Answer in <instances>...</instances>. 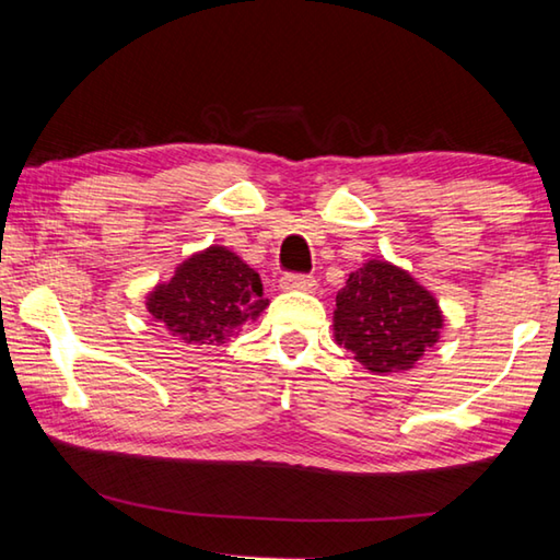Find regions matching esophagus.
<instances>
[{
  "label": "esophagus",
  "mask_w": 560,
  "mask_h": 560,
  "mask_svg": "<svg viewBox=\"0 0 560 560\" xmlns=\"http://www.w3.org/2000/svg\"><path fill=\"white\" fill-rule=\"evenodd\" d=\"M279 283L283 291H308V293H314L318 287L316 279L306 277V273H283Z\"/></svg>",
  "instance_id": "esophagus-1"
}]
</instances>
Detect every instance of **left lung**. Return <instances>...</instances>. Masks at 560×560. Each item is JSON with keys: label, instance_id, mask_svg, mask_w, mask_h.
Listing matches in <instances>:
<instances>
[{"label": "left lung", "instance_id": "8db88e82", "mask_svg": "<svg viewBox=\"0 0 560 560\" xmlns=\"http://www.w3.org/2000/svg\"><path fill=\"white\" fill-rule=\"evenodd\" d=\"M442 326L438 299L405 269L383 259L350 273L336 296V343L375 375L410 371L438 343Z\"/></svg>", "mask_w": 560, "mask_h": 560}]
</instances>
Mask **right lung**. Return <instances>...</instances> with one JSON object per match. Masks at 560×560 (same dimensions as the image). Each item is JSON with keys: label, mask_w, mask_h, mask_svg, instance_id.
<instances>
[{"label": "right lung", "mask_w": 560, "mask_h": 560, "mask_svg": "<svg viewBox=\"0 0 560 560\" xmlns=\"http://www.w3.org/2000/svg\"><path fill=\"white\" fill-rule=\"evenodd\" d=\"M145 306L183 343L220 346L246 320H257L269 299H264L259 273L214 244L179 264L173 279L158 283Z\"/></svg>", "instance_id": "1"}]
</instances>
